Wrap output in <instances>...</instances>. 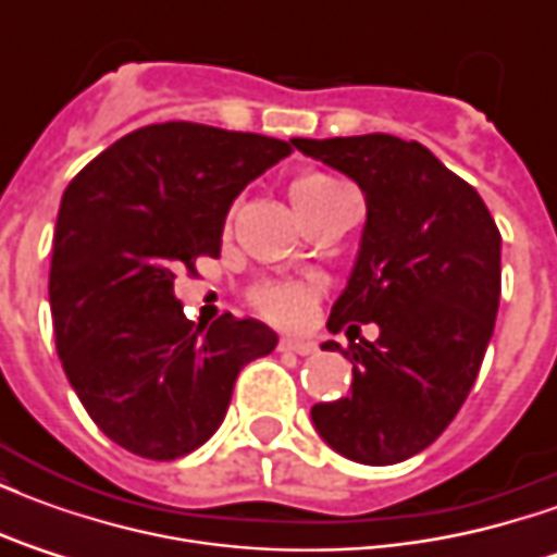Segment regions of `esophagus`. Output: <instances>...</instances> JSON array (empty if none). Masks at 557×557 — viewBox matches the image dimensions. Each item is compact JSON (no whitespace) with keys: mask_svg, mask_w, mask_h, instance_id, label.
<instances>
[{"mask_svg":"<svg viewBox=\"0 0 557 557\" xmlns=\"http://www.w3.org/2000/svg\"><path fill=\"white\" fill-rule=\"evenodd\" d=\"M280 351H295V355H313L315 346L310 343V339L283 337V339H280Z\"/></svg>","mask_w":557,"mask_h":557,"instance_id":"1","label":"esophagus"}]
</instances>
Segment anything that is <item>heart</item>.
<instances>
[{
	"label": "heart",
	"instance_id": "b5f03b06",
	"mask_svg": "<svg viewBox=\"0 0 557 557\" xmlns=\"http://www.w3.org/2000/svg\"><path fill=\"white\" fill-rule=\"evenodd\" d=\"M346 194L349 190L325 172H304L292 182V202H295L301 218H310L313 211L331 206L334 199ZM315 295H319L315 283L283 280V283H259L250 292V304H253L256 313L277 322V325H298L313 310Z\"/></svg>",
	"mask_w": 557,
	"mask_h": 557
}]
</instances>
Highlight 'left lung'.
Instances as JSON below:
<instances>
[{
    "mask_svg": "<svg viewBox=\"0 0 557 557\" xmlns=\"http://www.w3.org/2000/svg\"><path fill=\"white\" fill-rule=\"evenodd\" d=\"M292 146L346 172L367 199L361 253L327 327L379 325L375 343L322 346L343 351L355 379L346 397L315 403L310 414L346 459L394 466L447 430L478 379L502 298V232L478 190L414 139Z\"/></svg>",
    "mask_w": 557,
    "mask_h": 557,
    "instance_id": "left-lung-1",
    "label": "left lung"
}]
</instances>
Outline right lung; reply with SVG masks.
I'll use <instances>...</instances> for the list:
<instances>
[{
	"instance_id": "right-lung-1",
	"label": "right lung",
	"mask_w": 557,
	"mask_h": 557,
	"mask_svg": "<svg viewBox=\"0 0 557 557\" xmlns=\"http://www.w3.org/2000/svg\"><path fill=\"white\" fill-rule=\"evenodd\" d=\"M292 151L286 139L194 122L139 127L86 163L55 220L50 310L71 387L98 430L170 462L226 418L244 363L277 346L253 319L196 325L175 274L218 259L232 199Z\"/></svg>"
}]
</instances>
